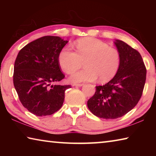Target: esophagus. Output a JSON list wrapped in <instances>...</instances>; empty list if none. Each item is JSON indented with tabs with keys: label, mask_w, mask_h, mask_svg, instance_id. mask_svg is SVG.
Instances as JSON below:
<instances>
[{
	"label": "esophagus",
	"mask_w": 156,
	"mask_h": 156,
	"mask_svg": "<svg viewBox=\"0 0 156 156\" xmlns=\"http://www.w3.org/2000/svg\"><path fill=\"white\" fill-rule=\"evenodd\" d=\"M73 85L76 86V87H82L84 85V84H74Z\"/></svg>",
	"instance_id": "34e87169"
}]
</instances>
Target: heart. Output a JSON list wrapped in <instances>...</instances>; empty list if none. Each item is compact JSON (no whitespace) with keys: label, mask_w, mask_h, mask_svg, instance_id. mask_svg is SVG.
Returning <instances> with one entry per match:
<instances>
[{"label":"heart","mask_w":156,"mask_h":156,"mask_svg":"<svg viewBox=\"0 0 156 156\" xmlns=\"http://www.w3.org/2000/svg\"><path fill=\"white\" fill-rule=\"evenodd\" d=\"M76 51L67 47L58 55V63L62 69L72 74L83 65L84 69L72 76L73 83L91 82L98 78L100 83H107L116 75L120 65V54L117 49L107 43L93 38L78 40L76 43Z\"/></svg>","instance_id":"heart-1"}]
</instances>
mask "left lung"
I'll list each match as a JSON object with an SVG mask.
<instances>
[{
	"instance_id": "obj_1",
	"label": "left lung",
	"mask_w": 156,
	"mask_h": 156,
	"mask_svg": "<svg viewBox=\"0 0 156 156\" xmlns=\"http://www.w3.org/2000/svg\"><path fill=\"white\" fill-rule=\"evenodd\" d=\"M120 54V67L116 75L87 101V107L97 117L115 119L125 115L138 104L146 80L147 69L140 53L125 42L115 40Z\"/></svg>"
}]
</instances>
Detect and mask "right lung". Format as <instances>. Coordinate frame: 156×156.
<instances>
[{"label":"right lung","mask_w":156,"mask_h":156,"mask_svg":"<svg viewBox=\"0 0 156 156\" xmlns=\"http://www.w3.org/2000/svg\"><path fill=\"white\" fill-rule=\"evenodd\" d=\"M68 43L59 36H46L31 42L18 52L14 63V85L20 101L37 116L51 115L62 106L71 85L58 83L65 78L58 55Z\"/></svg>","instance_id":"add662e5"}]
</instances>
